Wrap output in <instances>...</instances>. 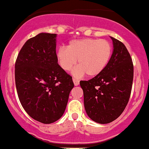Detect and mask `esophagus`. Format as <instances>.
Segmentation results:
<instances>
[{
    "mask_svg": "<svg viewBox=\"0 0 149 149\" xmlns=\"http://www.w3.org/2000/svg\"><path fill=\"white\" fill-rule=\"evenodd\" d=\"M72 81H73V83H74V85L76 86H79V81L78 80V79H72Z\"/></svg>",
    "mask_w": 149,
    "mask_h": 149,
    "instance_id": "esophagus-1",
    "label": "esophagus"
}]
</instances>
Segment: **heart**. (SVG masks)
Here are the masks:
<instances>
[{
  "label": "heart",
  "mask_w": 149,
  "mask_h": 149,
  "mask_svg": "<svg viewBox=\"0 0 149 149\" xmlns=\"http://www.w3.org/2000/svg\"><path fill=\"white\" fill-rule=\"evenodd\" d=\"M112 54V45L105 39L86 38L71 40L67 47H61L56 54L61 67L70 71L78 60L79 67L72 71L77 77L85 73L89 77L99 75L107 67Z\"/></svg>",
  "instance_id": "heart-1"
}]
</instances>
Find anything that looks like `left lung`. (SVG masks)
I'll list each match as a JSON object with an SVG mask.
<instances>
[{"instance_id": "1", "label": "left lung", "mask_w": 149, "mask_h": 149, "mask_svg": "<svg viewBox=\"0 0 149 149\" xmlns=\"http://www.w3.org/2000/svg\"><path fill=\"white\" fill-rule=\"evenodd\" d=\"M113 50L109 63L99 75L80 81L86 113L96 123L115 120L127 105L133 80V64L126 46L111 37Z\"/></svg>"}]
</instances>
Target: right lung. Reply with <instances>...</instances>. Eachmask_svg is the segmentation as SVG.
Segmentation results:
<instances>
[{"label": "right lung", "mask_w": 149, "mask_h": 149, "mask_svg": "<svg viewBox=\"0 0 149 149\" xmlns=\"http://www.w3.org/2000/svg\"><path fill=\"white\" fill-rule=\"evenodd\" d=\"M57 34L39 33L26 41L15 63L19 99L26 113L42 123H54L64 113L74 84L56 57Z\"/></svg>", "instance_id": "right-lung-1"}]
</instances>
